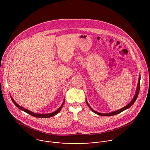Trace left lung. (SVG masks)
I'll use <instances>...</instances> for the list:
<instances>
[{"instance_id":"obj_1","label":"left lung","mask_w":150,"mask_h":150,"mask_svg":"<svg viewBox=\"0 0 150 150\" xmlns=\"http://www.w3.org/2000/svg\"><path fill=\"white\" fill-rule=\"evenodd\" d=\"M140 77H139V82H138V86H137V90H136V95L134 97V98L133 99V100L131 101V102L130 103H129L128 105H127L126 106H125L124 107H123L122 108L120 109V110H118L117 111H114V112H111L110 113H106V114H102V113H100V112H98L97 111H95V110H93L91 106L89 105V104L88 103L87 101H86V104L88 106V107H89V108L95 113H96V114L99 115H101V116H112V115H116V114H118L120 112H121L122 111L127 110V108H128L129 107H130L132 105H133V103L135 102L136 100L137 99V96H138V95H139V91H140Z\"/></svg>"}]
</instances>
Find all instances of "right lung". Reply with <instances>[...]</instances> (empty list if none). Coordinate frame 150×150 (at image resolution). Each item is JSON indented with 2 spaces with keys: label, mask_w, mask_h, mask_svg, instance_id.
Segmentation results:
<instances>
[{
  "label": "right lung",
  "mask_w": 150,
  "mask_h": 150,
  "mask_svg": "<svg viewBox=\"0 0 150 150\" xmlns=\"http://www.w3.org/2000/svg\"><path fill=\"white\" fill-rule=\"evenodd\" d=\"M11 100H12V101L13 102V103L15 104V105H16L17 107H18V108H19L20 110H21L22 111H23L26 112V113H28V114H30V115L33 116V117H36V118H49V117H52V116L55 115H56V114H57L60 111V110H61L62 107L63 105H64V102H63V103H62V105H61V106L59 107L57 110H56L55 111H54V112H51V113H50V114H35V113H34V112H33L30 111L29 110H28L27 109H25V108H23V107H21V106H19L18 105H17V104L16 103V102L14 100V99H13L12 98H11Z\"/></svg>",
  "instance_id": "add662e5"
}]
</instances>
